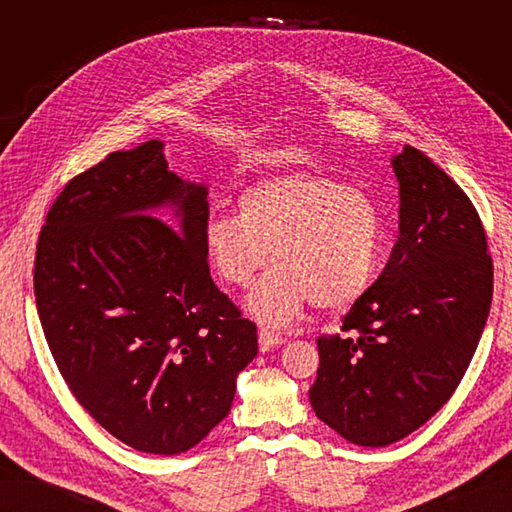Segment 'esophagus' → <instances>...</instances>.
I'll return each instance as SVG.
<instances>
[{
    "label": "esophagus",
    "mask_w": 512,
    "mask_h": 512,
    "mask_svg": "<svg viewBox=\"0 0 512 512\" xmlns=\"http://www.w3.org/2000/svg\"><path fill=\"white\" fill-rule=\"evenodd\" d=\"M284 342H286V337H284L282 333H277V331L269 329V327H262V329L258 331V344H260L262 350L277 348V346H282Z\"/></svg>",
    "instance_id": "obj_1"
}]
</instances>
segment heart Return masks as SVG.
<instances>
[{
  "label": "heart",
  "instance_id": "1",
  "mask_svg": "<svg viewBox=\"0 0 512 512\" xmlns=\"http://www.w3.org/2000/svg\"><path fill=\"white\" fill-rule=\"evenodd\" d=\"M205 250L224 280L247 286L277 265L250 294L252 312L284 327L307 303L344 309L374 284L382 252V215L356 185L297 170L252 183L237 213H215L205 224Z\"/></svg>",
  "mask_w": 512,
  "mask_h": 512
}]
</instances>
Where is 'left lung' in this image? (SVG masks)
Listing matches in <instances>:
<instances>
[{"label":"left lung","mask_w":512,"mask_h":512,"mask_svg":"<svg viewBox=\"0 0 512 512\" xmlns=\"http://www.w3.org/2000/svg\"><path fill=\"white\" fill-rule=\"evenodd\" d=\"M399 237L378 280L318 337L309 401L320 421L361 446L425 425L459 386L483 335L493 262L472 200L423 151L393 158Z\"/></svg>","instance_id":"8db88e82"}]
</instances>
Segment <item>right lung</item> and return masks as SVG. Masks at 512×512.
<instances>
[{
	"mask_svg": "<svg viewBox=\"0 0 512 512\" xmlns=\"http://www.w3.org/2000/svg\"><path fill=\"white\" fill-rule=\"evenodd\" d=\"M162 147L113 151L66 183L40 230L34 292L76 401L136 451L177 455L230 412L258 335L211 280L207 188L168 170Z\"/></svg>",
	"mask_w": 512,
	"mask_h": 512,
	"instance_id": "obj_1",
	"label": "right lung"
}]
</instances>
